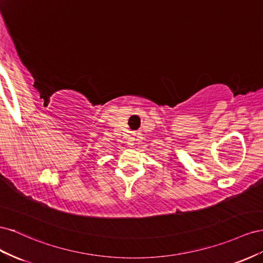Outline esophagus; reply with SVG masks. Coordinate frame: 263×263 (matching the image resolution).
I'll return each mask as SVG.
<instances>
[{
	"label": "esophagus",
	"mask_w": 263,
	"mask_h": 263,
	"mask_svg": "<svg viewBox=\"0 0 263 263\" xmlns=\"http://www.w3.org/2000/svg\"><path fill=\"white\" fill-rule=\"evenodd\" d=\"M138 140V136H137V133H133L132 136L130 137V139L127 140V144H133L134 143V141H137Z\"/></svg>",
	"instance_id": "esophagus-1"
}]
</instances>
